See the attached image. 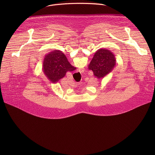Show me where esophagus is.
Wrapping results in <instances>:
<instances>
[{
    "instance_id": "esophagus-1",
    "label": "esophagus",
    "mask_w": 155,
    "mask_h": 155,
    "mask_svg": "<svg viewBox=\"0 0 155 155\" xmlns=\"http://www.w3.org/2000/svg\"><path fill=\"white\" fill-rule=\"evenodd\" d=\"M74 86H76V84H75V85H74Z\"/></svg>"
}]
</instances>
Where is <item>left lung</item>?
<instances>
[{
  "instance_id": "8db88e82",
  "label": "left lung",
  "mask_w": 155,
  "mask_h": 155,
  "mask_svg": "<svg viewBox=\"0 0 155 155\" xmlns=\"http://www.w3.org/2000/svg\"><path fill=\"white\" fill-rule=\"evenodd\" d=\"M116 65V58L109 50H98L88 65V69L93 72L97 78H102L111 72Z\"/></svg>"
}]
</instances>
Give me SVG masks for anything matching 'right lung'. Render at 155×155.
<instances>
[{
	"instance_id": "add662e5",
	"label": "right lung",
	"mask_w": 155,
	"mask_h": 155,
	"mask_svg": "<svg viewBox=\"0 0 155 155\" xmlns=\"http://www.w3.org/2000/svg\"><path fill=\"white\" fill-rule=\"evenodd\" d=\"M75 69L76 68L70 64L65 55L58 50L46 54L43 61V72L52 83H58L66 72Z\"/></svg>"
}]
</instances>
